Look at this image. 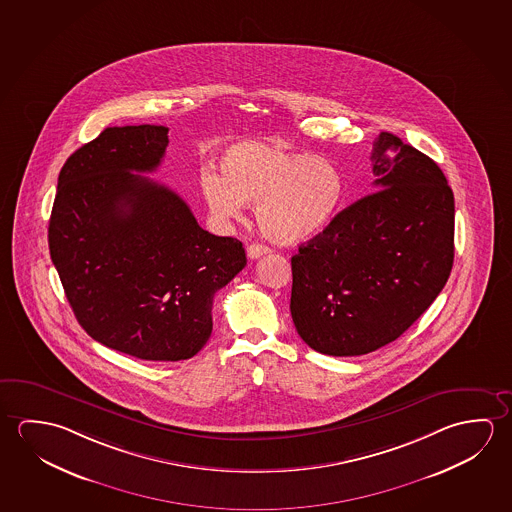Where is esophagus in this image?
<instances>
[{
    "mask_svg": "<svg viewBox=\"0 0 512 512\" xmlns=\"http://www.w3.org/2000/svg\"><path fill=\"white\" fill-rule=\"evenodd\" d=\"M246 252H248V257L250 259H259V257H262V255H268V253H271V248L269 246H266V244H250L248 248H246Z\"/></svg>",
    "mask_w": 512,
    "mask_h": 512,
    "instance_id": "esophagus-1",
    "label": "esophagus"
}]
</instances>
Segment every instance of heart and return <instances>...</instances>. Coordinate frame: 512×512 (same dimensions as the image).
Listing matches in <instances>:
<instances>
[{
    "label": "heart",
    "instance_id": "b5f03b06",
    "mask_svg": "<svg viewBox=\"0 0 512 512\" xmlns=\"http://www.w3.org/2000/svg\"><path fill=\"white\" fill-rule=\"evenodd\" d=\"M218 171L205 169L200 191L219 219L243 214L255 203L260 230L277 243H300L321 234L344 198V176L334 160L294 150L278 137L230 144Z\"/></svg>",
    "mask_w": 512,
    "mask_h": 512
}]
</instances>
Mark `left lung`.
<instances>
[{"mask_svg": "<svg viewBox=\"0 0 512 512\" xmlns=\"http://www.w3.org/2000/svg\"><path fill=\"white\" fill-rule=\"evenodd\" d=\"M371 166L375 193L341 210L291 259L294 327L312 350L334 357L393 343L453 266L455 205L436 162L382 132Z\"/></svg>", "mask_w": 512, "mask_h": 512, "instance_id": "8db88e82", "label": "left lung"}]
</instances>
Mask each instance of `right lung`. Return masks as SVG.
<instances>
[{
  "instance_id": "right-lung-1",
  "label": "right lung",
  "mask_w": 512,
  "mask_h": 512,
  "mask_svg": "<svg viewBox=\"0 0 512 512\" xmlns=\"http://www.w3.org/2000/svg\"><path fill=\"white\" fill-rule=\"evenodd\" d=\"M169 128L112 126L60 169L48 243L78 323L143 361L191 359L209 341L214 294L246 266L243 243L203 230L148 176Z\"/></svg>"
}]
</instances>
